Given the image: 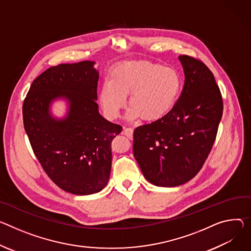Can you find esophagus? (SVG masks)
Returning <instances> with one entry per match:
<instances>
[{
    "mask_svg": "<svg viewBox=\"0 0 251 251\" xmlns=\"http://www.w3.org/2000/svg\"><path fill=\"white\" fill-rule=\"evenodd\" d=\"M123 134L126 135L128 138L132 139V138H133V129H132V128H124Z\"/></svg>",
    "mask_w": 251,
    "mask_h": 251,
    "instance_id": "esophagus-1",
    "label": "esophagus"
}]
</instances>
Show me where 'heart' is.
<instances>
[{"mask_svg":"<svg viewBox=\"0 0 251 251\" xmlns=\"http://www.w3.org/2000/svg\"><path fill=\"white\" fill-rule=\"evenodd\" d=\"M181 89L179 73L171 67L142 61L127 62L111 72L99 90V102L107 118L116 119L129 95V120L154 122L173 108Z\"/></svg>","mask_w":251,"mask_h":251,"instance_id":"1","label":"heart"}]
</instances>
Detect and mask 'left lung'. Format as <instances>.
I'll use <instances>...</instances> for the list:
<instances>
[{
  "label": "left lung",
  "mask_w": 251,
  "mask_h": 251,
  "mask_svg": "<svg viewBox=\"0 0 251 251\" xmlns=\"http://www.w3.org/2000/svg\"><path fill=\"white\" fill-rule=\"evenodd\" d=\"M179 60L185 81L177 102L163 118L137 127L133 135L134 157L156 186H179L199 172L222 117V96L208 67L186 55Z\"/></svg>",
  "instance_id": "obj_1"
}]
</instances>
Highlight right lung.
<instances>
[{
	"label": "right lung",
	"instance_id": "right-lung-1",
	"mask_svg": "<svg viewBox=\"0 0 251 251\" xmlns=\"http://www.w3.org/2000/svg\"><path fill=\"white\" fill-rule=\"evenodd\" d=\"M94 65L83 61L49 68L33 81L23 104L25 131L41 166L57 186L75 195L97 193L107 185L111 142L122 131L98 111ZM59 98L70 105L63 120L50 112Z\"/></svg>",
	"mask_w": 251,
	"mask_h": 251
}]
</instances>
